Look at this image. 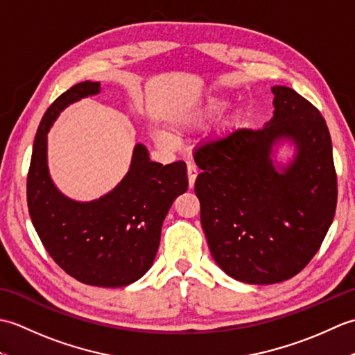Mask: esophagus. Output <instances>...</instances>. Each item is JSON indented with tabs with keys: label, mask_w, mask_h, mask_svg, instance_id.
<instances>
[{
	"label": "esophagus",
	"mask_w": 355,
	"mask_h": 355,
	"mask_svg": "<svg viewBox=\"0 0 355 355\" xmlns=\"http://www.w3.org/2000/svg\"><path fill=\"white\" fill-rule=\"evenodd\" d=\"M197 175H198L197 166H195L193 163L187 164V180H189V187H191V189H192L193 184H195V180H197Z\"/></svg>",
	"instance_id": "esophagus-1"
}]
</instances>
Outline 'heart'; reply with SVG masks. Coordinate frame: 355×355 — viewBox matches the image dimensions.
<instances>
[{
  "label": "heart",
  "instance_id": "heart-1",
  "mask_svg": "<svg viewBox=\"0 0 355 355\" xmlns=\"http://www.w3.org/2000/svg\"><path fill=\"white\" fill-rule=\"evenodd\" d=\"M223 108H224V102L210 101L205 105V107H201L197 111L187 112V114H183V116H178L175 120H173V125H175L177 128H192L195 125L205 122V120H207L210 117H214ZM157 139L163 143L166 141L164 135H157Z\"/></svg>",
  "mask_w": 355,
  "mask_h": 355
}]
</instances>
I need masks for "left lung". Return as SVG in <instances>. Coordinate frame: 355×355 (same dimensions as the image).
I'll list each match as a JSON object with an SVG mask.
<instances>
[{"instance_id":"obj_1","label":"left lung","mask_w":355,"mask_h":355,"mask_svg":"<svg viewBox=\"0 0 355 355\" xmlns=\"http://www.w3.org/2000/svg\"><path fill=\"white\" fill-rule=\"evenodd\" d=\"M275 116L202 146L195 163L201 225L215 262L241 282L267 285L302 271L327 236L337 206L333 146L320 111L288 87H273ZM298 155L284 174L269 160L276 139Z\"/></svg>"}]
</instances>
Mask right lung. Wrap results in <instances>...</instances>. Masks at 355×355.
Returning <instances> with one entry per match:
<instances>
[{"mask_svg":"<svg viewBox=\"0 0 355 355\" xmlns=\"http://www.w3.org/2000/svg\"><path fill=\"white\" fill-rule=\"evenodd\" d=\"M99 92V82H79L45 111L27 173V206L45 250L67 275L87 285L125 286L153 266L162 224L173 200L187 191V173L183 162L154 163L137 145L114 191L89 202L65 198L49 175L47 132L67 105Z\"/></svg>","mask_w":355,"mask_h":355,"instance_id":"add662e5","label":"right lung"}]
</instances>
